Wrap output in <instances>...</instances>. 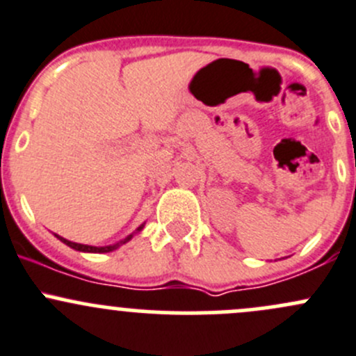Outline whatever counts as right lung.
I'll return each instance as SVG.
<instances>
[{
  "mask_svg": "<svg viewBox=\"0 0 356 356\" xmlns=\"http://www.w3.org/2000/svg\"><path fill=\"white\" fill-rule=\"evenodd\" d=\"M143 227H145V224L139 225V227L136 229V231L132 232V234H129L125 239H122V241L115 243V245H108V246H89V245H81V243H72V241H68V239L62 238V236H58V234H55V236L60 239V241L65 243L67 246L74 248V250H77V251H84V253H110V251L117 250L118 246H122V245H125V243H127V241H131V239L134 238V234H138L139 231H143Z\"/></svg>",
  "mask_w": 356,
  "mask_h": 356,
  "instance_id": "right-lung-1",
  "label": "right lung"
}]
</instances>
